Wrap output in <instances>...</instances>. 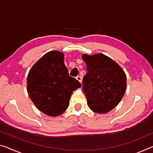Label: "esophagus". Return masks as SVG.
Returning a JSON list of instances; mask_svg holds the SVG:
<instances>
[{
	"label": "esophagus",
	"mask_w": 153,
	"mask_h": 153,
	"mask_svg": "<svg viewBox=\"0 0 153 153\" xmlns=\"http://www.w3.org/2000/svg\"><path fill=\"white\" fill-rule=\"evenodd\" d=\"M76 79L78 80V81L80 82V83H81V81H82V78H81V76H77L76 77Z\"/></svg>",
	"instance_id": "1"
}]
</instances>
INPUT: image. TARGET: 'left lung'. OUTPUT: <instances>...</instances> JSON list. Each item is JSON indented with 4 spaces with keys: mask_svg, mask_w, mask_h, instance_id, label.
<instances>
[{
    "mask_svg": "<svg viewBox=\"0 0 153 153\" xmlns=\"http://www.w3.org/2000/svg\"><path fill=\"white\" fill-rule=\"evenodd\" d=\"M82 59L87 72L83 79V91L91 111L106 114L116 107L123 98L126 88V76L123 68L102 53Z\"/></svg>",
    "mask_w": 153,
    "mask_h": 153,
    "instance_id": "1",
    "label": "left lung"
}]
</instances>
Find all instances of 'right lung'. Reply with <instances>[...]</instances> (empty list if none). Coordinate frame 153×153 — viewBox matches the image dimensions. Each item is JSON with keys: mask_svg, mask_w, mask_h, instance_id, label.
<instances>
[{"mask_svg": "<svg viewBox=\"0 0 153 153\" xmlns=\"http://www.w3.org/2000/svg\"><path fill=\"white\" fill-rule=\"evenodd\" d=\"M63 59L64 54L59 51L48 52L33 65L27 76L30 98L39 111L49 116L65 112L73 91L81 87L69 76Z\"/></svg>", "mask_w": 153, "mask_h": 153, "instance_id": "add662e5", "label": "right lung"}]
</instances>
